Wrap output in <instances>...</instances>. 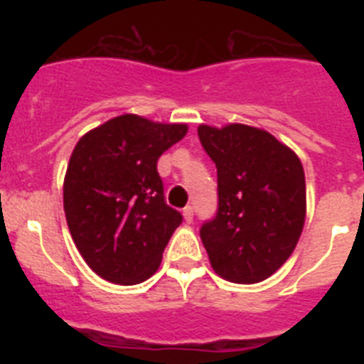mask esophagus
Instances as JSON below:
<instances>
[{
	"instance_id": "obj_1",
	"label": "esophagus",
	"mask_w": 364,
	"mask_h": 364,
	"mask_svg": "<svg viewBox=\"0 0 364 364\" xmlns=\"http://www.w3.org/2000/svg\"><path fill=\"white\" fill-rule=\"evenodd\" d=\"M184 218H186V222H193V205H186Z\"/></svg>"
}]
</instances>
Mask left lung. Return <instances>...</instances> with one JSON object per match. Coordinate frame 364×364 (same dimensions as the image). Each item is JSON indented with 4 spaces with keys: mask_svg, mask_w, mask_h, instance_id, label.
I'll use <instances>...</instances> for the list:
<instances>
[{
    "mask_svg": "<svg viewBox=\"0 0 364 364\" xmlns=\"http://www.w3.org/2000/svg\"><path fill=\"white\" fill-rule=\"evenodd\" d=\"M217 166V213L200 228L211 266L231 282L264 281L297 246L306 182L297 154L250 125L198 127Z\"/></svg>",
    "mask_w": 364,
    "mask_h": 364,
    "instance_id": "1",
    "label": "left lung"
}]
</instances>
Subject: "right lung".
<instances>
[{"mask_svg": "<svg viewBox=\"0 0 364 364\" xmlns=\"http://www.w3.org/2000/svg\"><path fill=\"white\" fill-rule=\"evenodd\" d=\"M188 133L136 114L105 122L80 138L63 182V210L89 268L114 284H138L160 266L180 211L167 205L160 154Z\"/></svg>", "mask_w": 364, "mask_h": 364, "instance_id": "right-lung-1", "label": "right lung"}]
</instances>
